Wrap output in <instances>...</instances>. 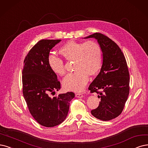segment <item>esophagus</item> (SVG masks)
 Listing matches in <instances>:
<instances>
[{
    "mask_svg": "<svg viewBox=\"0 0 148 148\" xmlns=\"http://www.w3.org/2000/svg\"><path fill=\"white\" fill-rule=\"evenodd\" d=\"M75 96L77 97H82L84 96V95L82 93H76Z\"/></svg>",
    "mask_w": 148,
    "mask_h": 148,
    "instance_id": "1",
    "label": "esophagus"
}]
</instances>
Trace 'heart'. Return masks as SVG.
Here are the masks:
<instances>
[{"label":"heart","mask_w":148,"mask_h":148,"mask_svg":"<svg viewBox=\"0 0 148 148\" xmlns=\"http://www.w3.org/2000/svg\"><path fill=\"white\" fill-rule=\"evenodd\" d=\"M59 53L68 62H74V73L68 74L63 81V86L67 90L80 91L88 81V75H96L102 63L101 46L94 41L77 42L70 41L60 48ZM48 63L51 70L58 75L66 73L63 60L50 56Z\"/></svg>","instance_id":"1"}]
</instances>
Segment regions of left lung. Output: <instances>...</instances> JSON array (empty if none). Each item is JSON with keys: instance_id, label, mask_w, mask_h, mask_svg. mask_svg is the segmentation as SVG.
<instances>
[{"instance_id": "1", "label": "left lung", "mask_w": 148, "mask_h": 148, "mask_svg": "<svg viewBox=\"0 0 148 148\" xmlns=\"http://www.w3.org/2000/svg\"><path fill=\"white\" fill-rule=\"evenodd\" d=\"M95 38L101 47L103 63L100 73L90 85V92L101 98L99 106L91 111L95 118L109 121L123 110L129 95V72L124 55L110 38L95 33L85 38Z\"/></svg>"}]
</instances>
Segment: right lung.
<instances>
[{
  "mask_svg": "<svg viewBox=\"0 0 148 148\" xmlns=\"http://www.w3.org/2000/svg\"><path fill=\"white\" fill-rule=\"evenodd\" d=\"M60 40H41L27 53L23 69V92L29 110L40 124L52 127L61 124L68 114L73 92L51 97L61 88L57 75L51 70L48 58L51 49Z\"/></svg>",
  "mask_w": 148,
  "mask_h": 148,
  "instance_id": "1",
  "label": "right lung"
}]
</instances>
